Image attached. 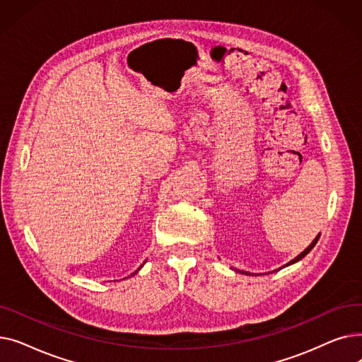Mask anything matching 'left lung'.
<instances>
[{
    "label": "left lung",
    "mask_w": 362,
    "mask_h": 362,
    "mask_svg": "<svg viewBox=\"0 0 362 362\" xmlns=\"http://www.w3.org/2000/svg\"><path fill=\"white\" fill-rule=\"evenodd\" d=\"M318 238H320V235H318V236H317V238H315V239H314V240L311 242V245L308 246V248H307L305 251H303V252H300V254H299V255H298V257H296L295 259H292L291 262H288V264H286V267H288V265H291V264H295V262H298L299 259H302L303 257H305V255H307V254H308V252H310V251H311V250L314 248V246H315V243L318 242ZM283 267H284V265H283ZM242 273H243V274H251V273H248V272H242ZM252 276H254V274H252Z\"/></svg>",
    "instance_id": "8db88e82"
}]
</instances>
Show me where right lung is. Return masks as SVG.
<instances>
[{
    "label": "right lung",
    "mask_w": 362,
    "mask_h": 362,
    "mask_svg": "<svg viewBox=\"0 0 362 362\" xmlns=\"http://www.w3.org/2000/svg\"><path fill=\"white\" fill-rule=\"evenodd\" d=\"M141 267H144V264H142V265H141ZM141 267H139V269H141ZM139 269H138V270H136V272H135V273H132V274H130V276H135V274H136V273H138V272H139Z\"/></svg>",
    "instance_id": "right-lung-1"
}]
</instances>
